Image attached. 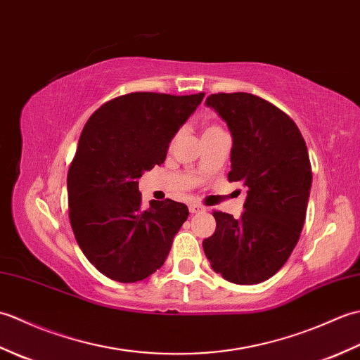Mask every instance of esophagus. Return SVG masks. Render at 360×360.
Here are the masks:
<instances>
[{
	"instance_id": "esophagus-1",
	"label": "esophagus",
	"mask_w": 360,
	"mask_h": 360,
	"mask_svg": "<svg viewBox=\"0 0 360 360\" xmlns=\"http://www.w3.org/2000/svg\"><path fill=\"white\" fill-rule=\"evenodd\" d=\"M188 210H190V213H201L205 210V207H202V205H200V204H190Z\"/></svg>"
}]
</instances>
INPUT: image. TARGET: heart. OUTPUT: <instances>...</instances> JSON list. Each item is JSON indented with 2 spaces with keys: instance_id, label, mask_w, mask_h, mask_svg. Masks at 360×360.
Listing matches in <instances>:
<instances>
[{
  "instance_id": "heart-1",
  "label": "heart",
  "mask_w": 360,
  "mask_h": 360,
  "mask_svg": "<svg viewBox=\"0 0 360 360\" xmlns=\"http://www.w3.org/2000/svg\"><path fill=\"white\" fill-rule=\"evenodd\" d=\"M217 129H219V128L218 127H207L204 133H212V131H217Z\"/></svg>"
}]
</instances>
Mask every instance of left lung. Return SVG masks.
Masks as SVG:
<instances>
[{"instance_id":"left-lung-1","label":"left lung","mask_w":360,"mask_h":360,"mask_svg":"<svg viewBox=\"0 0 360 360\" xmlns=\"http://www.w3.org/2000/svg\"><path fill=\"white\" fill-rule=\"evenodd\" d=\"M232 134L227 178L248 188L240 218L213 212L215 233L202 241L212 269L236 285H257L288 262L307 218L312 182L308 148L288 114L249 93L205 101Z\"/></svg>"}]
</instances>
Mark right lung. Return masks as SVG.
<instances>
[{"instance_id":"obj_1","label":"right lung","mask_w":360,"mask_h":360,"mask_svg":"<svg viewBox=\"0 0 360 360\" xmlns=\"http://www.w3.org/2000/svg\"><path fill=\"white\" fill-rule=\"evenodd\" d=\"M202 98L131 93L102 105L83 128L68 172L70 221L83 254L108 278L134 283L165 263L188 209L172 200L142 209L139 178L164 164Z\"/></svg>"}]
</instances>
